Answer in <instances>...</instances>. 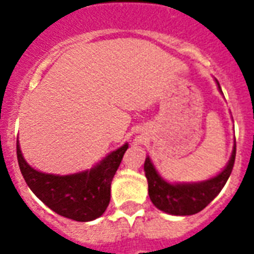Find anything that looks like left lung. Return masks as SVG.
I'll list each match as a JSON object with an SVG mask.
<instances>
[{
    "label": "left lung",
    "instance_id": "left-lung-1",
    "mask_svg": "<svg viewBox=\"0 0 254 254\" xmlns=\"http://www.w3.org/2000/svg\"><path fill=\"white\" fill-rule=\"evenodd\" d=\"M219 85V83H217ZM220 88V85H219ZM236 158V146L227 167L217 177L209 181L192 185H170L159 177L149 157L145 161L143 169L149 183V196L158 209L170 215L187 216L200 212L217 196L232 173Z\"/></svg>",
    "mask_w": 254,
    "mask_h": 254
}]
</instances>
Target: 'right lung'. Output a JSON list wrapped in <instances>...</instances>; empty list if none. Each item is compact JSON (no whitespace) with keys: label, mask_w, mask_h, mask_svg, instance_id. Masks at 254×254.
Listing matches in <instances>:
<instances>
[{"label":"right lung","mask_w":254,"mask_h":254,"mask_svg":"<svg viewBox=\"0 0 254 254\" xmlns=\"http://www.w3.org/2000/svg\"><path fill=\"white\" fill-rule=\"evenodd\" d=\"M127 149V143L85 173L53 175L30 167L17 142L19 170L30 190L54 212L76 221H91L101 216L111 200V182Z\"/></svg>","instance_id":"obj_1"}]
</instances>
